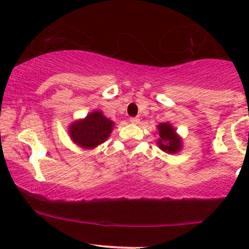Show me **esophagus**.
<instances>
[{
  "instance_id": "1",
  "label": "esophagus",
  "mask_w": 249,
  "mask_h": 249,
  "mask_svg": "<svg viewBox=\"0 0 249 249\" xmlns=\"http://www.w3.org/2000/svg\"><path fill=\"white\" fill-rule=\"evenodd\" d=\"M130 123H131V124H139L140 119L139 118H130Z\"/></svg>"
}]
</instances>
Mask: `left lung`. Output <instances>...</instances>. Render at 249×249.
<instances>
[{
  "label": "left lung",
  "instance_id": "obj_1",
  "mask_svg": "<svg viewBox=\"0 0 249 249\" xmlns=\"http://www.w3.org/2000/svg\"><path fill=\"white\" fill-rule=\"evenodd\" d=\"M158 135L159 139L157 140V144L162 152L167 154H177L180 152L183 144L182 139L170 123H161L158 125Z\"/></svg>",
  "mask_w": 249,
  "mask_h": 249
}]
</instances>
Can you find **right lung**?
<instances>
[{"mask_svg":"<svg viewBox=\"0 0 249 249\" xmlns=\"http://www.w3.org/2000/svg\"><path fill=\"white\" fill-rule=\"evenodd\" d=\"M114 122L105 117L101 110H92L83 119H78L69 126L72 142L84 149H94L104 143L112 134Z\"/></svg>","mask_w":249,"mask_h":249,"instance_id":"right-lung-1","label":"right lung"}]
</instances>
